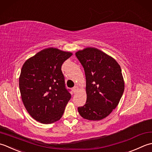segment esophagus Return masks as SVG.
<instances>
[{
	"label": "esophagus",
	"mask_w": 152,
	"mask_h": 152,
	"mask_svg": "<svg viewBox=\"0 0 152 152\" xmlns=\"http://www.w3.org/2000/svg\"><path fill=\"white\" fill-rule=\"evenodd\" d=\"M78 90H79L78 86H74V87L73 88L72 91H73V93H76V92H77V91H78Z\"/></svg>",
	"instance_id": "esophagus-1"
}]
</instances>
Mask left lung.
Listing matches in <instances>:
<instances>
[{
  "label": "left lung",
  "instance_id": "8db88e82",
  "mask_svg": "<svg viewBox=\"0 0 152 152\" xmlns=\"http://www.w3.org/2000/svg\"><path fill=\"white\" fill-rule=\"evenodd\" d=\"M75 56L86 77V102L78 107L79 113L85 119H104L117 106L123 94L121 67L115 59L96 48L79 50Z\"/></svg>",
  "mask_w": 152,
  "mask_h": 152
}]
</instances>
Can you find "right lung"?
I'll use <instances>...</instances> for the list:
<instances>
[{
    "label": "right lung",
    "instance_id": "1",
    "mask_svg": "<svg viewBox=\"0 0 152 152\" xmlns=\"http://www.w3.org/2000/svg\"><path fill=\"white\" fill-rule=\"evenodd\" d=\"M72 54L56 48H45L23 65L19 78L21 100L37 121L52 123L62 117L72 95L66 88L61 67Z\"/></svg>",
    "mask_w": 152,
    "mask_h": 152
}]
</instances>
